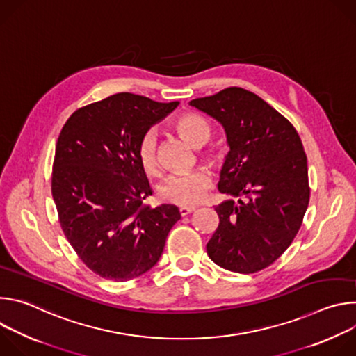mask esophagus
Segmentation results:
<instances>
[{
  "label": "esophagus",
  "mask_w": 356,
  "mask_h": 356,
  "mask_svg": "<svg viewBox=\"0 0 356 356\" xmlns=\"http://www.w3.org/2000/svg\"><path fill=\"white\" fill-rule=\"evenodd\" d=\"M195 210V207L194 206H183V207H180L179 209V211H180V216L181 217H186V216H188L190 213H193Z\"/></svg>",
  "instance_id": "1"
}]
</instances>
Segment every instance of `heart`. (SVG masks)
I'll return each mask as SVG.
<instances>
[{
  "label": "heart",
  "mask_w": 356,
  "mask_h": 356,
  "mask_svg": "<svg viewBox=\"0 0 356 356\" xmlns=\"http://www.w3.org/2000/svg\"><path fill=\"white\" fill-rule=\"evenodd\" d=\"M175 128L191 146L200 147L204 145L211 134V124L197 113H186L176 118ZM138 161L142 170L149 175H158L159 166L156 159V134L146 132L138 145ZM209 161L218 163L221 154L218 150L211 152ZM211 176L202 169H195L188 173L170 175L159 186V195L163 201L177 206H194L211 187Z\"/></svg>",
  "instance_id": "obj_1"
}]
</instances>
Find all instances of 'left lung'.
<instances>
[{
    "label": "left lung",
    "mask_w": 356,
    "mask_h": 356,
    "mask_svg": "<svg viewBox=\"0 0 356 356\" xmlns=\"http://www.w3.org/2000/svg\"><path fill=\"white\" fill-rule=\"evenodd\" d=\"M218 121L229 146L218 190L234 198L216 207L210 259L236 273L272 265L298 232L310 200L307 156L294 127L241 87L188 103Z\"/></svg>",
    "instance_id": "8db88e82"
}]
</instances>
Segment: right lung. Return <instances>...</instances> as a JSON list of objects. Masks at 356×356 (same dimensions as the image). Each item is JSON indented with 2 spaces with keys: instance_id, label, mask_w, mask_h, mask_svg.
<instances>
[{
  "instance_id": "obj_1",
  "label": "right lung",
  "mask_w": 356,
  "mask_h": 356,
  "mask_svg": "<svg viewBox=\"0 0 356 356\" xmlns=\"http://www.w3.org/2000/svg\"><path fill=\"white\" fill-rule=\"evenodd\" d=\"M179 101L118 92L70 115L56 143L52 195L79 258L104 279L127 282L154 268L176 206L149 207L152 188L138 161L142 136Z\"/></svg>"
}]
</instances>
